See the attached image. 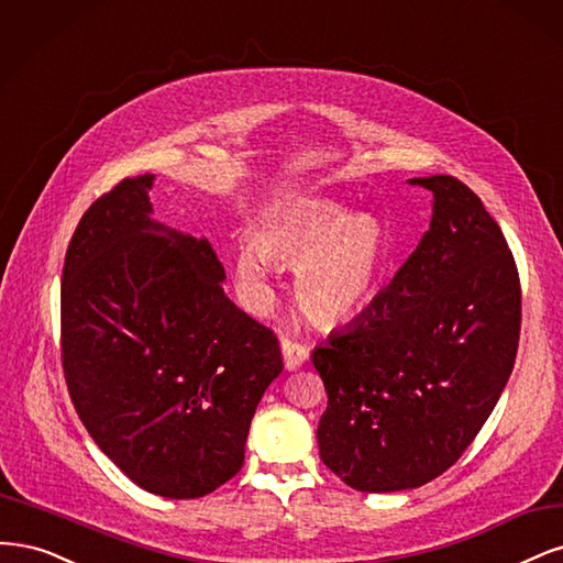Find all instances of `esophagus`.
I'll use <instances>...</instances> for the list:
<instances>
[{
  "mask_svg": "<svg viewBox=\"0 0 563 563\" xmlns=\"http://www.w3.org/2000/svg\"><path fill=\"white\" fill-rule=\"evenodd\" d=\"M280 351H283L285 369L295 372V369H299L301 365H306V360H308V349L303 346V343L292 341V339H283V341H280Z\"/></svg>",
  "mask_w": 563,
  "mask_h": 563,
  "instance_id": "esophagus-1",
  "label": "esophagus"
}]
</instances>
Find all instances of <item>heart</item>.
<instances>
[{"instance_id":"1","label":"heart","mask_w":563,"mask_h":563,"mask_svg":"<svg viewBox=\"0 0 563 563\" xmlns=\"http://www.w3.org/2000/svg\"><path fill=\"white\" fill-rule=\"evenodd\" d=\"M268 262L295 268V297L308 318L343 322L369 306L388 274V231L369 212L297 198L257 231L255 247L233 260L235 283L255 308L271 301Z\"/></svg>"}]
</instances>
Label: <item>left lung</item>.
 Instances as JSON below:
<instances>
[{
    "instance_id": "left-lung-1",
    "label": "left lung",
    "mask_w": 563,
    "mask_h": 563,
    "mask_svg": "<svg viewBox=\"0 0 563 563\" xmlns=\"http://www.w3.org/2000/svg\"><path fill=\"white\" fill-rule=\"evenodd\" d=\"M430 229L390 285L311 355L328 390L320 459L365 494L423 486L461 459L512 374L521 289L479 198L451 175Z\"/></svg>"
}]
</instances>
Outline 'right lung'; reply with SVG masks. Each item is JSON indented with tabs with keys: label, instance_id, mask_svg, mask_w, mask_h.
<instances>
[{
	"label": "right lung",
	"instance_id": "obj_1",
	"mask_svg": "<svg viewBox=\"0 0 563 563\" xmlns=\"http://www.w3.org/2000/svg\"><path fill=\"white\" fill-rule=\"evenodd\" d=\"M154 175L90 206L63 266V367L90 438L163 498L239 473L252 416L283 372L274 332L227 295L208 239L154 220Z\"/></svg>",
	"mask_w": 563,
	"mask_h": 563
}]
</instances>
